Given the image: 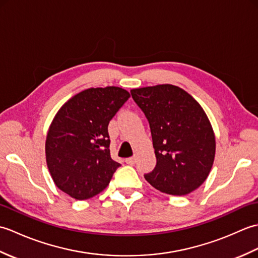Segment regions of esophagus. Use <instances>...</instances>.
I'll use <instances>...</instances> for the list:
<instances>
[{
	"label": "esophagus",
	"instance_id": "34e87169",
	"mask_svg": "<svg viewBox=\"0 0 258 258\" xmlns=\"http://www.w3.org/2000/svg\"><path fill=\"white\" fill-rule=\"evenodd\" d=\"M125 162L127 163V164H130V165H133V164H135V162H136V156H133V157H128V158H126Z\"/></svg>",
	"mask_w": 258,
	"mask_h": 258
}]
</instances>
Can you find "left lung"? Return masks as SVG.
<instances>
[{"label": "left lung", "mask_w": 258, "mask_h": 258, "mask_svg": "<svg viewBox=\"0 0 258 258\" xmlns=\"http://www.w3.org/2000/svg\"><path fill=\"white\" fill-rule=\"evenodd\" d=\"M149 120L156 166L144 177L169 195H187L210 174L215 135L204 109L187 92L172 84L131 90Z\"/></svg>", "instance_id": "1"}]
</instances>
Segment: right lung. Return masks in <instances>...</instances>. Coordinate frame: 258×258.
<instances>
[{"mask_svg":"<svg viewBox=\"0 0 258 258\" xmlns=\"http://www.w3.org/2000/svg\"><path fill=\"white\" fill-rule=\"evenodd\" d=\"M130 93L117 86L91 87L58 109L45 142L46 164L57 187L75 200L100 194L120 164L109 153L108 123Z\"/></svg>","mask_w":258,"mask_h":258,"instance_id":"1","label":"right lung"}]
</instances>
